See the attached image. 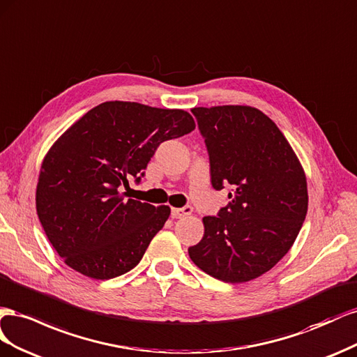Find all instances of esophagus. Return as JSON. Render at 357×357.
Listing matches in <instances>:
<instances>
[{"label":"esophagus","instance_id":"esophagus-1","mask_svg":"<svg viewBox=\"0 0 357 357\" xmlns=\"http://www.w3.org/2000/svg\"><path fill=\"white\" fill-rule=\"evenodd\" d=\"M192 208L184 206V208H172V218H184L187 215H191Z\"/></svg>","mask_w":357,"mask_h":357}]
</instances>
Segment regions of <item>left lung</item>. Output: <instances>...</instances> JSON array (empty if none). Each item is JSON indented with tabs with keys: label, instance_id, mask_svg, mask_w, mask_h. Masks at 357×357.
Masks as SVG:
<instances>
[{
	"label": "left lung",
	"instance_id": "1",
	"mask_svg": "<svg viewBox=\"0 0 357 357\" xmlns=\"http://www.w3.org/2000/svg\"><path fill=\"white\" fill-rule=\"evenodd\" d=\"M209 155L211 184L231 185L230 202L205 217L188 248L203 272L245 282L271 271L291 248L308 209L307 178L287 139L256 107H195Z\"/></svg>",
	"mask_w": 357,
	"mask_h": 357
}]
</instances>
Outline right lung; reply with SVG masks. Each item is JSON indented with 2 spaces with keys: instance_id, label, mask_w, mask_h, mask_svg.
<instances>
[{
  "instance_id": "obj_1",
  "label": "right lung",
  "mask_w": 357,
  "mask_h": 357,
  "mask_svg": "<svg viewBox=\"0 0 357 357\" xmlns=\"http://www.w3.org/2000/svg\"><path fill=\"white\" fill-rule=\"evenodd\" d=\"M196 128L185 110L106 101L75 122L49 149L36 206L43 230L67 266L94 280L133 269L165 226L169 206L126 199L165 140Z\"/></svg>"
}]
</instances>
